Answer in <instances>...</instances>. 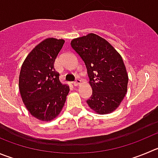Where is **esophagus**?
<instances>
[{
    "mask_svg": "<svg viewBox=\"0 0 158 158\" xmlns=\"http://www.w3.org/2000/svg\"><path fill=\"white\" fill-rule=\"evenodd\" d=\"M80 83H81V80H80V79H77L76 80V82H73V84H74L75 86H78Z\"/></svg>",
    "mask_w": 158,
    "mask_h": 158,
    "instance_id": "1",
    "label": "esophagus"
}]
</instances>
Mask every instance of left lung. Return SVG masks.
I'll return each instance as SVG.
<instances>
[{"mask_svg":"<svg viewBox=\"0 0 158 158\" xmlns=\"http://www.w3.org/2000/svg\"><path fill=\"white\" fill-rule=\"evenodd\" d=\"M72 48L86 64L93 94L86 101L100 114L117 109L127 92L129 77L122 56L106 40L94 33L73 39Z\"/></svg>","mask_w":158,"mask_h":158,"instance_id":"obj_1","label":"left lung"}]
</instances>
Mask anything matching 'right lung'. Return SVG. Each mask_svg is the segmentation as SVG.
<instances>
[{"instance_id":"add662e5","label":"right lung","mask_w":158,"mask_h":158,"mask_svg":"<svg viewBox=\"0 0 158 158\" xmlns=\"http://www.w3.org/2000/svg\"><path fill=\"white\" fill-rule=\"evenodd\" d=\"M64 40L48 38L28 54L19 74V87L29 113L44 122L55 118L62 110L69 86L59 80L54 64Z\"/></svg>"}]
</instances>
